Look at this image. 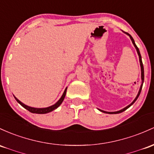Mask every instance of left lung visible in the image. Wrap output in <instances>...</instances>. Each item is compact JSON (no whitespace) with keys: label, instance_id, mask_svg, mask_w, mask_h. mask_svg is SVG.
Wrapping results in <instances>:
<instances>
[{"label":"left lung","instance_id":"1","mask_svg":"<svg viewBox=\"0 0 154 154\" xmlns=\"http://www.w3.org/2000/svg\"><path fill=\"white\" fill-rule=\"evenodd\" d=\"M124 33H126V35H128V36H129L130 37V38H131V42H132V43H133V45H134L135 49H136L137 52V54H138V56H139L140 64V67H141V80H142V83H141V85H140L139 92H138V94H137V95L136 98H135V99H134V101H133V102H131V104H129V105H128V106H126V107L123 108L122 109H120V110H118V111H116V112H107V111H104V110H102V109H99V110L101 111V112H104V113H108V114H118V113H121V112H124V111L126 110V109H127L129 107H131V106L132 105V104H134V103L135 102H136V100H137V98L139 97V96H140V92H141V90H142V88H143V82H144V68H143V62H142L141 55H140V52L139 49H138V47H137L136 44H135L134 40V38H132V36H131L130 34H129V33H126V32H124Z\"/></svg>","mask_w":154,"mask_h":154}]
</instances>
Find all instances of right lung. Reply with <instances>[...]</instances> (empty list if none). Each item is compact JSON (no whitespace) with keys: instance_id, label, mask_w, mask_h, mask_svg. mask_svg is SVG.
Instances as JSON below:
<instances>
[{"instance_id":"obj_1","label":"right lung","mask_w":154,"mask_h":154,"mask_svg":"<svg viewBox=\"0 0 154 154\" xmlns=\"http://www.w3.org/2000/svg\"><path fill=\"white\" fill-rule=\"evenodd\" d=\"M66 90H67V88H66L65 91H64L63 95L61 96V97L60 98V99L55 103V104H53V105L52 106H50V107H44V108H36V107H30V106H28L26 105V104H23V102H20L18 99H17L16 97L14 96L15 99H16V101L19 104H20L21 106H23V107L25 108V109H28V111H30V112L32 113H36V114H46V113H48V112H52V111H53L54 109H57L59 106L60 105V104H62V102H63L64 98H65L66 96Z\"/></svg>"}]
</instances>
